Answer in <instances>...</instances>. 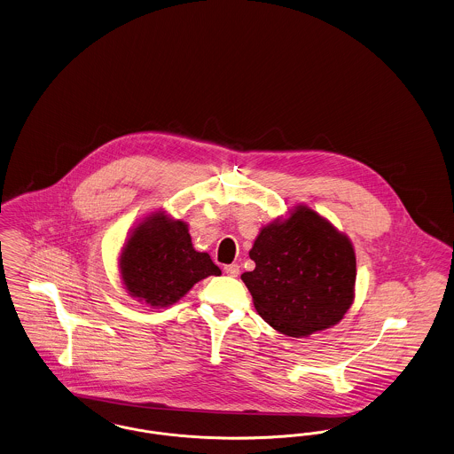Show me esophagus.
<instances>
[{
  "label": "esophagus",
  "instance_id": "1",
  "mask_svg": "<svg viewBox=\"0 0 454 454\" xmlns=\"http://www.w3.org/2000/svg\"><path fill=\"white\" fill-rule=\"evenodd\" d=\"M223 273L229 275V277L236 278L240 273V268H239V264H229V266H223Z\"/></svg>",
  "mask_w": 454,
  "mask_h": 454
}]
</instances>
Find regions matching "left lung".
I'll use <instances>...</instances> for the list:
<instances>
[{"instance_id": "obj_1", "label": "left lung", "mask_w": 454, "mask_h": 454, "mask_svg": "<svg viewBox=\"0 0 454 454\" xmlns=\"http://www.w3.org/2000/svg\"><path fill=\"white\" fill-rule=\"evenodd\" d=\"M242 273L257 314L290 337L339 324L355 301L356 253L351 239L305 203L262 225Z\"/></svg>"}]
</instances>
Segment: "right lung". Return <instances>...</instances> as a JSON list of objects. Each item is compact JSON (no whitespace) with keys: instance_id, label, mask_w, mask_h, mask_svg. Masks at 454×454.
I'll return each instance as SVG.
<instances>
[{"instance_id":"1","label":"right lung","mask_w":454,"mask_h":454,"mask_svg":"<svg viewBox=\"0 0 454 454\" xmlns=\"http://www.w3.org/2000/svg\"><path fill=\"white\" fill-rule=\"evenodd\" d=\"M119 273L127 294L151 309L169 307L198 281L222 275L207 253L193 247L188 223L162 208L130 229L120 249Z\"/></svg>"}]
</instances>
